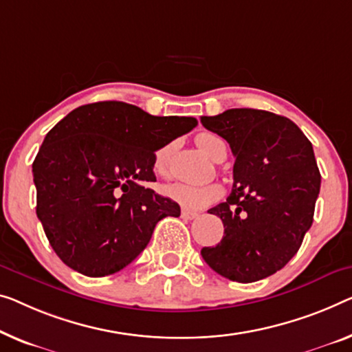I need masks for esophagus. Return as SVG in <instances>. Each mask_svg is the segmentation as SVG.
<instances>
[{
  "label": "esophagus",
  "mask_w": 352,
  "mask_h": 352,
  "mask_svg": "<svg viewBox=\"0 0 352 352\" xmlns=\"http://www.w3.org/2000/svg\"><path fill=\"white\" fill-rule=\"evenodd\" d=\"M182 217L185 218V219H194V218L199 217V213H197V212H191V210H185V208H183V210H182Z\"/></svg>",
  "instance_id": "obj_1"
}]
</instances>
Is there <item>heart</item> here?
<instances>
[{"label": "heart", "instance_id": "obj_1", "mask_svg": "<svg viewBox=\"0 0 352 352\" xmlns=\"http://www.w3.org/2000/svg\"><path fill=\"white\" fill-rule=\"evenodd\" d=\"M196 144L212 160H217L219 150L226 148L224 140L212 133L199 134L196 138ZM167 153H169V146H162L155 155V172H158L161 175H164L167 172ZM164 194L188 210H201L218 202L223 197L224 190L219 183L190 185V183L174 182L164 186Z\"/></svg>", "mask_w": 352, "mask_h": 352}]
</instances>
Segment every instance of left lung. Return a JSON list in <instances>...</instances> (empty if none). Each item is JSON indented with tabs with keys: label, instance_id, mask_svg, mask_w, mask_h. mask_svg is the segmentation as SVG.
Segmentation results:
<instances>
[{
	"label": "left lung",
	"instance_id": "left-lung-1",
	"mask_svg": "<svg viewBox=\"0 0 352 352\" xmlns=\"http://www.w3.org/2000/svg\"><path fill=\"white\" fill-rule=\"evenodd\" d=\"M235 156L232 192L210 208L224 224L217 246L201 254L212 269L239 283L281 270L313 224L321 174L311 142L289 118L258 109H229L202 117Z\"/></svg>",
	"mask_w": 352,
	"mask_h": 352
}]
</instances>
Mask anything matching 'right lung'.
Listing matches in <instances>:
<instances>
[{"label": "right lung", "instance_id": "add662e5", "mask_svg": "<svg viewBox=\"0 0 352 352\" xmlns=\"http://www.w3.org/2000/svg\"><path fill=\"white\" fill-rule=\"evenodd\" d=\"M192 117H153L120 101L87 104L47 133L33 162L36 213L67 267L106 276L131 264L155 226L180 206L156 182L155 151L196 128Z\"/></svg>", "mask_w": 352, "mask_h": 352}]
</instances>
